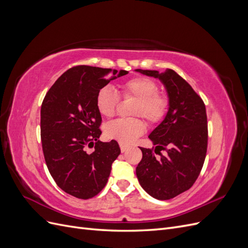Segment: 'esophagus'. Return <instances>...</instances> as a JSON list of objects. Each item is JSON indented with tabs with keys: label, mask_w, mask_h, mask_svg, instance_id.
Instances as JSON below:
<instances>
[{
	"label": "esophagus",
	"mask_w": 248,
	"mask_h": 248,
	"mask_svg": "<svg viewBox=\"0 0 248 248\" xmlns=\"http://www.w3.org/2000/svg\"><path fill=\"white\" fill-rule=\"evenodd\" d=\"M120 149H121V152L124 153L127 151V149H128V147H127L126 145H123V144H120Z\"/></svg>",
	"instance_id": "obj_1"
}]
</instances>
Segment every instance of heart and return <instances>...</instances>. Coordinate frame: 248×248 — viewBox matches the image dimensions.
Returning a JSON list of instances; mask_svg holds the SVG:
<instances>
[{"label":"heart","mask_w":248,"mask_h":248,"mask_svg":"<svg viewBox=\"0 0 248 248\" xmlns=\"http://www.w3.org/2000/svg\"><path fill=\"white\" fill-rule=\"evenodd\" d=\"M155 80L146 77H136L123 82L124 97L137 98L131 109L132 116L142 117L152 126L161 123L170 108L169 97L158 92ZM97 110L107 118L116 115L119 96L110 87H103L96 94ZM146 131V124L140 118L118 119L104 126V134L109 140H115L124 145L133 142Z\"/></svg>","instance_id":"1"}]
</instances>
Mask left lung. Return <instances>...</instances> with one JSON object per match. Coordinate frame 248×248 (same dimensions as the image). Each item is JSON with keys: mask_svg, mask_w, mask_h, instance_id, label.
I'll return each mask as SVG.
<instances>
[{"mask_svg": "<svg viewBox=\"0 0 248 248\" xmlns=\"http://www.w3.org/2000/svg\"><path fill=\"white\" fill-rule=\"evenodd\" d=\"M137 71L159 78L167 89L170 108L163 121L150 133L155 147L141 148L142 158L137 167L140 186L157 200H170L188 190L204 164L208 147L206 107L183 78L167 69ZM163 149L167 155L163 156ZM155 154L161 155L156 160Z\"/></svg>", "mask_w": 248, "mask_h": 248, "instance_id": "1", "label": "left lung"}]
</instances>
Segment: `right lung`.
Segmentation results:
<instances>
[{"mask_svg": "<svg viewBox=\"0 0 248 248\" xmlns=\"http://www.w3.org/2000/svg\"><path fill=\"white\" fill-rule=\"evenodd\" d=\"M128 73L79 65L65 71L50 87L41 106L44 159L57 185L70 196L88 200L107 185L118 142L100 141L101 115L95 98L111 79ZM87 147H94L92 154Z\"/></svg>", "mask_w": 248, "mask_h": 248, "instance_id": "add662e5", "label": "right lung"}]
</instances>
